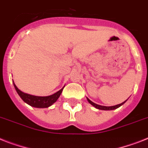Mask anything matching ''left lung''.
I'll return each instance as SVG.
<instances>
[{
	"label": "left lung",
	"mask_w": 148,
	"mask_h": 148,
	"mask_svg": "<svg viewBox=\"0 0 148 148\" xmlns=\"http://www.w3.org/2000/svg\"><path fill=\"white\" fill-rule=\"evenodd\" d=\"M88 102L91 104H92L94 106V107H95L96 108H97V109L99 110H115L116 109V108H118V107H119L120 106H122V105L123 104V103H125V101H124V102H123L122 103H119V104H117L116 105V106H111V107H105V106H101V105H98V104H96V103H95L94 102H92L91 101H90L88 98Z\"/></svg>",
	"instance_id": "8db88e82"
}]
</instances>
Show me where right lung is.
Listing matches in <instances>:
<instances>
[{
    "label": "right lung",
    "instance_id": "obj_1",
    "mask_svg": "<svg viewBox=\"0 0 148 148\" xmlns=\"http://www.w3.org/2000/svg\"><path fill=\"white\" fill-rule=\"evenodd\" d=\"M14 87H15L16 91H17L18 95L20 96L23 101L27 103L32 107H37V108H46L53 104L54 102L57 101V100L59 98L60 95H61L63 89H60V91L56 92L55 94L47 97H38V96H34V95H28V94L23 93V91L19 90V88L16 86V85L13 83Z\"/></svg>",
    "mask_w": 148,
    "mask_h": 148
}]
</instances>
